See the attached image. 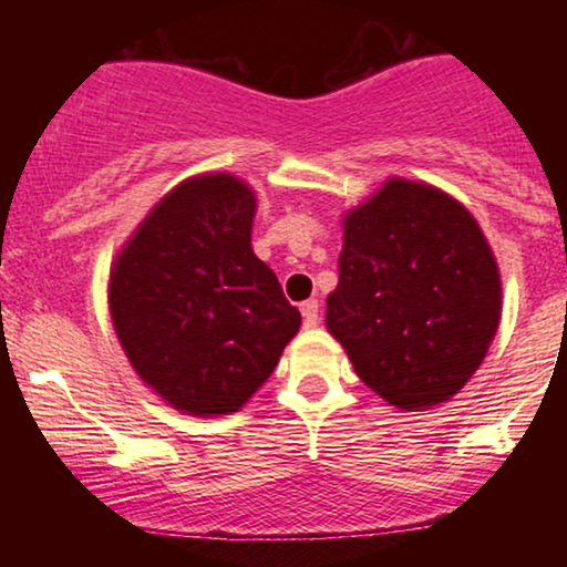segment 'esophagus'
I'll return each instance as SVG.
<instances>
[{
  "label": "esophagus",
  "instance_id": "obj_1",
  "mask_svg": "<svg viewBox=\"0 0 567 567\" xmlns=\"http://www.w3.org/2000/svg\"><path fill=\"white\" fill-rule=\"evenodd\" d=\"M301 315H303L306 328H317V322H320V303H317V301H303L301 303Z\"/></svg>",
  "mask_w": 567,
  "mask_h": 567
}]
</instances>
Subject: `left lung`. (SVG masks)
I'll list each match as a JSON object with an SVG mask.
<instances>
[{"label": "left lung", "instance_id": "left-lung-1", "mask_svg": "<svg viewBox=\"0 0 567 567\" xmlns=\"http://www.w3.org/2000/svg\"><path fill=\"white\" fill-rule=\"evenodd\" d=\"M341 229L328 333L392 408L442 405L483 365L501 322V271L477 218L442 188L394 175Z\"/></svg>", "mask_w": 567, "mask_h": 567}]
</instances>
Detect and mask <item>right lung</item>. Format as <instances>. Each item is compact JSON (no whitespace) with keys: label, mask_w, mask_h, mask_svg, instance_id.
Instances as JSON below:
<instances>
[{"label":"right lung","mask_w":567,"mask_h":567,"mask_svg":"<svg viewBox=\"0 0 567 567\" xmlns=\"http://www.w3.org/2000/svg\"><path fill=\"white\" fill-rule=\"evenodd\" d=\"M258 197L231 173L181 181L109 271V315L135 375L184 415L237 413L301 328L252 252Z\"/></svg>","instance_id":"obj_1"}]
</instances>
